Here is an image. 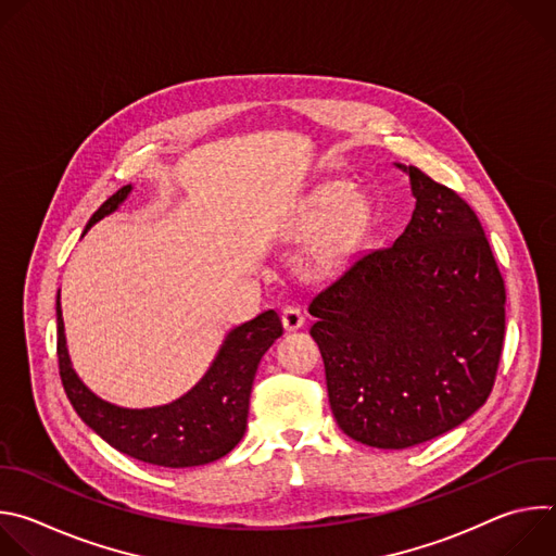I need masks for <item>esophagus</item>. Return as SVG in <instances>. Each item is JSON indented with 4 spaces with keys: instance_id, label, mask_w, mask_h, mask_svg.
Returning a JSON list of instances; mask_svg holds the SVG:
<instances>
[{
    "instance_id": "34e87169",
    "label": "esophagus",
    "mask_w": 556,
    "mask_h": 556,
    "mask_svg": "<svg viewBox=\"0 0 556 556\" xmlns=\"http://www.w3.org/2000/svg\"><path fill=\"white\" fill-rule=\"evenodd\" d=\"M281 324H283V328H286L288 332H292V330H299V328L305 324V316H303V312H301L299 307L286 305V307L281 309Z\"/></svg>"
}]
</instances>
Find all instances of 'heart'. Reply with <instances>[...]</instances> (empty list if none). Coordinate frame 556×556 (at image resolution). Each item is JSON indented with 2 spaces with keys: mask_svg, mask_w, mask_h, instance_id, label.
<instances>
[{
  "mask_svg": "<svg viewBox=\"0 0 556 556\" xmlns=\"http://www.w3.org/2000/svg\"><path fill=\"white\" fill-rule=\"evenodd\" d=\"M361 213V202L356 193H352L343 185H328L324 189L316 191L312 200L307 202V208L301 217V228L303 230H321L332 224L348 226L356 215ZM339 240L341 232H334L328 237L326 242L314 249L312 253V268L314 270H326L332 266L337 251H339Z\"/></svg>",
  "mask_w": 556,
  "mask_h": 556,
  "instance_id": "heart-1",
  "label": "heart"
}]
</instances>
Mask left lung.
<instances>
[{
    "label": "left lung",
    "instance_id": "obj_1",
    "mask_svg": "<svg viewBox=\"0 0 556 556\" xmlns=\"http://www.w3.org/2000/svg\"><path fill=\"white\" fill-rule=\"evenodd\" d=\"M416 208L393 244L352 257L309 299L330 407L376 448L429 442L468 420L493 389L506 290L475 211L418 167Z\"/></svg>",
    "mask_w": 556,
    "mask_h": 556
}]
</instances>
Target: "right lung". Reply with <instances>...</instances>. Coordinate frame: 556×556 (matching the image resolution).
I'll return each instance as SVG.
<instances>
[{
    "label": "right lung",
    "instance_id": "add662e5",
    "mask_svg": "<svg viewBox=\"0 0 556 556\" xmlns=\"http://www.w3.org/2000/svg\"><path fill=\"white\" fill-rule=\"evenodd\" d=\"M131 191V185L121 187L92 215L84 235L114 215ZM281 332L277 312L264 309L255 319L226 332L211 365L189 391L165 405L131 409L103 401L74 371L65 341L61 290L56 292L59 374L74 412L116 451L167 468L215 462L244 438L257 365Z\"/></svg>",
    "mask_w": 556,
    "mask_h": 556
}]
</instances>
